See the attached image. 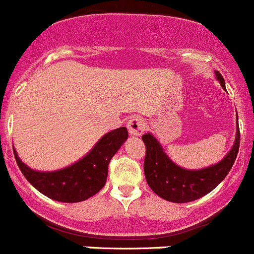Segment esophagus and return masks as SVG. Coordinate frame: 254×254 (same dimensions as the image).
Returning <instances> with one entry per match:
<instances>
[{"instance_id": "obj_1", "label": "esophagus", "mask_w": 254, "mask_h": 254, "mask_svg": "<svg viewBox=\"0 0 254 254\" xmlns=\"http://www.w3.org/2000/svg\"><path fill=\"white\" fill-rule=\"evenodd\" d=\"M127 127L130 135H140L145 129V122L144 120L140 119V117L138 116L130 117V119L128 120Z\"/></svg>"}]
</instances>
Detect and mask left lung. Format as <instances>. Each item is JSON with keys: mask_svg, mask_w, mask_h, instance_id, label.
<instances>
[{"mask_svg": "<svg viewBox=\"0 0 254 254\" xmlns=\"http://www.w3.org/2000/svg\"><path fill=\"white\" fill-rule=\"evenodd\" d=\"M216 77L225 89L222 75L216 71ZM142 139L145 144L144 175L150 189L167 201L189 202L209 194L228 174L240 149V127L230 153L217 164L200 170H187L175 165L149 133L142 135Z\"/></svg>", "mask_w": 254, "mask_h": 254, "instance_id": "left-lung-1", "label": "left lung"}]
</instances>
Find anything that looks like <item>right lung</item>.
I'll list each match as a JSON object with an SVG mask.
<instances>
[{
  "mask_svg": "<svg viewBox=\"0 0 254 254\" xmlns=\"http://www.w3.org/2000/svg\"><path fill=\"white\" fill-rule=\"evenodd\" d=\"M128 138L126 127H120L105 134L94 149L70 167L57 172H36L14 158L26 179L45 196L62 202H80L97 194L106 183L109 163Z\"/></svg>",
  "mask_w": 254,
  "mask_h": 254,
  "instance_id": "1",
  "label": "right lung"
}]
</instances>
